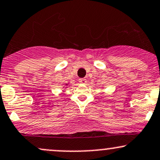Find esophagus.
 <instances>
[{"instance_id": "1", "label": "esophagus", "mask_w": 160, "mask_h": 160, "mask_svg": "<svg viewBox=\"0 0 160 160\" xmlns=\"http://www.w3.org/2000/svg\"><path fill=\"white\" fill-rule=\"evenodd\" d=\"M79 82H80V83H81V84H86V83H87V80H86V79H83H83H80V81H79Z\"/></svg>"}]
</instances>
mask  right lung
Segmentation results:
<instances>
[{
    "label": "right lung",
    "instance_id": "obj_1",
    "mask_svg": "<svg viewBox=\"0 0 160 160\" xmlns=\"http://www.w3.org/2000/svg\"><path fill=\"white\" fill-rule=\"evenodd\" d=\"M68 85H69V83H65V87H65V88H67Z\"/></svg>",
    "mask_w": 160,
    "mask_h": 160
}]
</instances>
